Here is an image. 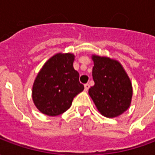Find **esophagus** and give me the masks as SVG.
Segmentation results:
<instances>
[{
	"label": "esophagus",
	"mask_w": 155,
	"mask_h": 155,
	"mask_svg": "<svg viewBox=\"0 0 155 155\" xmlns=\"http://www.w3.org/2000/svg\"><path fill=\"white\" fill-rule=\"evenodd\" d=\"M89 88H90V84H88V83H87V84H84V91H88Z\"/></svg>",
	"instance_id": "1"
}]
</instances>
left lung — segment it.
<instances>
[{
	"label": "left lung",
	"instance_id": "obj_1",
	"mask_svg": "<svg viewBox=\"0 0 155 155\" xmlns=\"http://www.w3.org/2000/svg\"><path fill=\"white\" fill-rule=\"evenodd\" d=\"M92 59L94 85L90 88L89 94L104 116H119L130 107L133 93L130 80L117 61L98 55Z\"/></svg>",
	"mask_w": 155,
	"mask_h": 155
}]
</instances>
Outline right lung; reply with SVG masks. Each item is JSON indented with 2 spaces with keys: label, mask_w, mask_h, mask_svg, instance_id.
Returning <instances> with one entry per match:
<instances>
[{
  "label": "right lung",
  "mask_w": 155,
  "mask_h": 155,
  "mask_svg": "<svg viewBox=\"0 0 155 155\" xmlns=\"http://www.w3.org/2000/svg\"><path fill=\"white\" fill-rule=\"evenodd\" d=\"M73 54H54L44 64L36 76L32 98L41 113L49 116L63 114L72 101L84 90L80 74L73 67Z\"/></svg>",
  "instance_id": "obj_1"
}]
</instances>
